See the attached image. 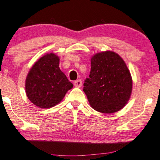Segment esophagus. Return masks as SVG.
Masks as SVG:
<instances>
[{
	"mask_svg": "<svg viewBox=\"0 0 160 160\" xmlns=\"http://www.w3.org/2000/svg\"><path fill=\"white\" fill-rule=\"evenodd\" d=\"M73 85L76 87H80L82 86V80H77L76 81H74Z\"/></svg>",
	"mask_w": 160,
	"mask_h": 160,
	"instance_id": "34e87169",
	"label": "esophagus"
}]
</instances>
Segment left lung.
I'll return each mask as SVG.
<instances>
[{
	"label": "left lung",
	"mask_w": 160,
	"mask_h": 160,
	"mask_svg": "<svg viewBox=\"0 0 160 160\" xmlns=\"http://www.w3.org/2000/svg\"><path fill=\"white\" fill-rule=\"evenodd\" d=\"M83 91L91 107L101 113L119 111L129 100L132 90L131 73L122 58L113 52L95 54Z\"/></svg>",
	"instance_id": "1"
}]
</instances>
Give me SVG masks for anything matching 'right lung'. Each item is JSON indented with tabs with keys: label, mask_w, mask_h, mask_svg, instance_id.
<instances>
[{
	"label": "right lung",
	"mask_w": 160,
	"mask_h": 160,
	"mask_svg": "<svg viewBox=\"0 0 160 160\" xmlns=\"http://www.w3.org/2000/svg\"><path fill=\"white\" fill-rule=\"evenodd\" d=\"M73 87L59 68V58L48 54L35 63L26 80L28 99L39 108H48L59 103Z\"/></svg>",
	"instance_id": "obj_1"
}]
</instances>
